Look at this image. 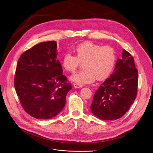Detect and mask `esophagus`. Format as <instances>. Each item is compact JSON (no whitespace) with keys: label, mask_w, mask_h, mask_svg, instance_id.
Masks as SVG:
<instances>
[{"label":"esophagus","mask_w":153,"mask_h":153,"mask_svg":"<svg viewBox=\"0 0 153 153\" xmlns=\"http://www.w3.org/2000/svg\"><path fill=\"white\" fill-rule=\"evenodd\" d=\"M73 86L74 87V88H82V87L83 86V85H80V84H77V83H74Z\"/></svg>","instance_id":"1"}]
</instances>
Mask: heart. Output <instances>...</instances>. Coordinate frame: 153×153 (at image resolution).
I'll list each match as a JSON object with an SVG mask.
<instances>
[{"instance_id":"1","label":"heart","mask_w":153,"mask_h":153,"mask_svg":"<svg viewBox=\"0 0 153 153\" xmlns=\"http://www.w3.org/2000/svg\"><path fill=\"white\" fill-rule=\"evenodd\" d=\"M75 51L76 56L67 52L62 59L63 68L70 73L75 72L83 63L85 69L71 76L74 82L83 85L92 83L96 78L98 80H105L113 71L116 55L112 47L85 42L77 45Z\"/></svg>"}]
</instances>
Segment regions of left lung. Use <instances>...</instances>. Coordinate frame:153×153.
I'll return each mask as SVG.
<instances>
[{"mask_svg": "<svg viewBox=\"0 0 153 153\" xmlns=\"http://www.w3.org/2000/svg\"><path fill=\"white\" fill-rule=\"evenodd\" d=\"M138 71L134 58L125 50L116 62L114 71L99 86L93 96L91 111L102 120L122 117L136 99Z\"/></svg>", "mask_w": 153, "mask_h": 153, "instance_id": "1", "label": "left lung"}]
</instances>
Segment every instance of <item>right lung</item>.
Listing matches in <instances>:
<instances>
[{"mask_svg": "<svg viewBox=\"0 0 153 153\" xmlns=\"http://www.w3.org/2000/svg\"><path fill=\"white\" fill-rule=\"evenodd\" d=\"M56 41L41 42L20 56L14 77V87L26 113L37 119L57 115L66 103L72 86L63 75L57 59Z\"/></svg>", "mask_w": 153, "mask_h": 153, "instance_id": "1", "label": "right lung"}]
</instances>
